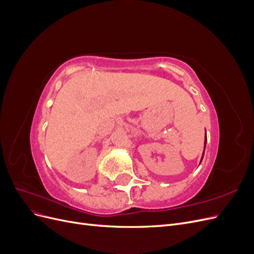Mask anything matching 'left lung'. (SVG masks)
Returning a JSON list of instances; mask_svg holds the SVG:
<instances>
[{"instance_id":"obj_1","label":"left lung","mask_w":254,"mask_h":254,"mask_svg":"<svg viewBox=\"0 0 254 254\" xmlns=\"http://www.w3.org/2000/svg\"><path fill=\"white\" fill-rule=\"evenodd\" d=\"M205 144H206V133H205V140H204V149H205ZM203 153H204V150H203ZM202 158H203V155H202ZM202 158H201V161H202Z\"/></svg>"}]
</instances>
